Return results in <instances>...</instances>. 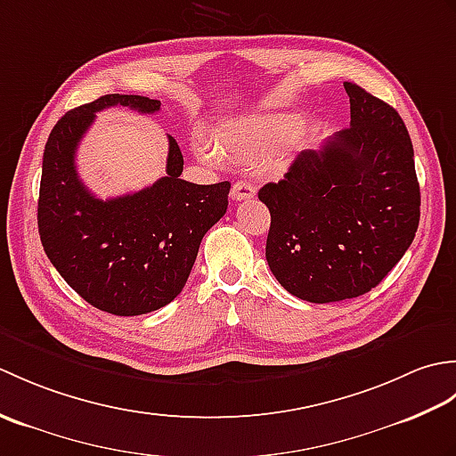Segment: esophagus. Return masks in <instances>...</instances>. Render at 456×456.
I'll use <instances>...</instances> for the list:
<instances>
[{
    "label": "esophagus",
    "mask_w": 456,
    "mask_h": 456,
    "mask_svg": "<svg viewBox=\"0 0 456 456\" xmlns=\"http://www.w3.org/2000/svg\"><path fill=\"white\" fill-rule=\"evenodd\" d=\"M256 196V190L250 182H245V180H239L233 183V188H231V198H233L235 201H240V200H250Z\"/></svg>",
    "instance_id": "1"
}]
</instances>
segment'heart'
Masks as SVG:
<instances>
[{
  "mask_svg": "<svg viewBox=\"0 0 456 456\" xmlns=\"http://www.w3.org/2000/svg\"><path fill=\"white\" fill-rule=\"evenodd\" d=\"M216 144L225 157L243 162H258L268 157L280 159L294 149V123L273 118L239 119L217 131ZM200 151L206 159H213V152L206 147Z\"/></svg>",
  "mask_w": 456,
  "mask_h": 456,
  "instance_id": "b5f03b06",
  "label": "heart"
}]
</instances>
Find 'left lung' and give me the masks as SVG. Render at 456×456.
<instances>
[{
  "mask_svg": "<svg viewBox=\"0 0 456 456\" xmlns=\"http://www.w3.org/2000/svg\"><path fill=\"white\" fill-rule=\"evenodd\" d=\"M345 90L351 127L299 152L284 180L258 191L270 211L268 266L312 304L370 292L419 225L413 144L400 113L353 82Z\"/></svg>",
  "mask_w": 456,
  "mask_h": 456,
  "instance_id": "1",
  "label": "left lung"
}]
</instances>
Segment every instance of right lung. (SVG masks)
<instances>
[{
	"instance_id": "1",
	"label": "right lung",
	"mask_w": 456,
	"mask_h": 456,
	"mask_svg": "<svg viewBox=\"0 0 456 456\" xmlns=\"http://www.w3.org/2000/svg\"><path fill=\"white\" fill-rule=\"evenodd\" d=\"M157 113L159 100L110 94L62 115L48 134L38 190V235L66 284L113 315H142L170 304L196 263L203 235L225 216L229 182L180 178L183 157L168 137L167 176L119 198L100 200L76 172V151L95 113Z\"/></svg>"
}]
</instances>
